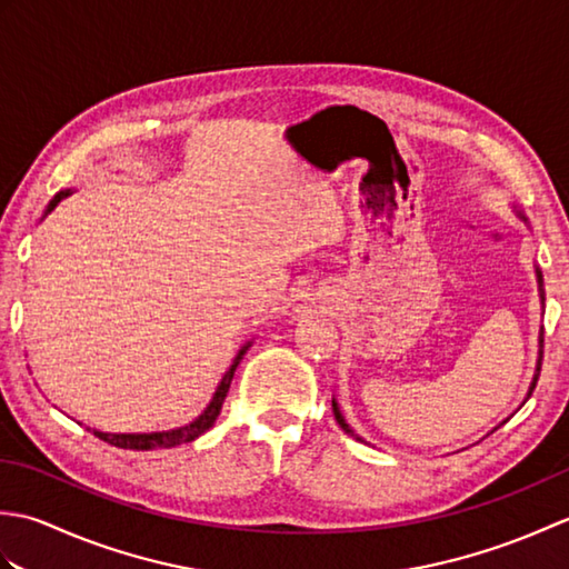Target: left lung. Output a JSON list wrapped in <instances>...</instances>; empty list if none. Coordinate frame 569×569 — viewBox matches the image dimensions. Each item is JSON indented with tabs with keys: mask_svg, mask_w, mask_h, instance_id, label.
Here are the masks:
<instances>
[{
	"mask_svg": "<svg viewBox=\"0 0 569 569\" xmlns=\"http://www.w3.org/2000/svg\"><path fill=\"white\" fill-rule=\"evenodd\" d=\"M516 214L521 217L523 222H528L526 220V214L521 212V210H516ZM536 276H538V291H540V303H546V288H542V273H540V269H536ZM538 367H536V377H533V383H530V391H528V396L533 393V389H536V383H538V377H540V365H542V332H540V342H538ZM332 413H335V420H337V426H340L347 435H352V438H357V440H361L359 435H355V430L349 428V422L345 420V416H342V410H340V406H337V401L332 398ZM365 442V440H361Z\"/></svg>",
	"mask_w": 569,
	"mask_h": 569,
	"instance_id": "left-lung-1",
	"label": "left lung"
}]
</instances>
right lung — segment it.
I'll use <instances>...</instances> for the list:
<instances>
[{"label":"right lung","mask_w":569,"mask_h":569,"mask_svg":"<svg viewBox=\"0 0 569 569\" xmlns=\"http://www.w3.org/2000/svg\"><path fill=\"white\" fill-rule=\"evenodd\" d=\"M68 196H70V190H60L58 196L51 200V204H48L46 214L51 212V210L56 208V204H58L60 200H63V198H68ZM46 214H43V217H46ZM249 347H251V342H247L244 347L239 349L234 361H232V367L227 369V373L222 377L220 386H217V391H214V396H212L210 406L204 408L196 420L188 422V426L176 428V430H163V432H100V430H92V432L98 435V438L104 440V442H110V445H114V447H122V450H159V447H176V445H180V442H190V440L200 438L202 432H208V430L214 426L217 416H220L222 403H224V396H227V391H229V383H232L234 371H237V367H239V361H241V357L247 355Z\"/></svg>","instance_id":"1"}]
</instances>
